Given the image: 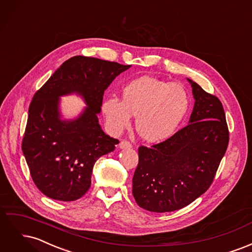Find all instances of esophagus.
Instances as JSON below:
<instances>
[{
    "instance_id": "34e87169",
    "label": "esophagus",
    "mask_w": 252,
    "mask_h": 252,
    "mask_svg": "<svg viewBox=\"0 0 252 252\" xmlns=\"http://www.w3.org/2000/svg\"><path fill=\"white\" fill-rule=\"evenodd\" d=\"M119 147L121 149H130L132 147V145L130 142H128V141H121Z\"/></svg>"
}]
</instances>
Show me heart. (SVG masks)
<instances>
[{
	"mask_svg": "<svg viewBox=\"0 0 252 252\" xmlns=\"http://www.w3.org/2000/svg\"><path fill=\"white\" fill-rule=\"evenodd\" d=\"M189 105L187 91L179 84L142 77L122 89V101L109 96L101 108L111 132H122L130 125L132 116H136V131L144 140L157 143L174 134Z\"/></svg>",
	"mask_w": 252,
	"mask_h": 252,
	"instance_id": "obj_1",
	"label": "heart"
}]
</instances>
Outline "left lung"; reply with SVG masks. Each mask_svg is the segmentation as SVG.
<instances>
[{"instance_id": "obj_1", "label": "left lung", "mask_w": 252, "mask_h": 252, "mask_svg": "<svg viewBox=\"0 0 252 252\" xmlns=\"http://www.w3.org/2000/svg\"><path fill=\"white\" fill-rule=\"evenodd\" d=\"M189 124L150 148L139 147L132 194L140 207L169 212L186 207L207 191L229 142L223 105L197 84Z\"/></svg>"}]
</instances>
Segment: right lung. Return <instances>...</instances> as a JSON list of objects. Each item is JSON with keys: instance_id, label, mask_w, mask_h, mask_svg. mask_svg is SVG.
Wrapping results in <instances>:
<instances>
[{"instance_id": "1", "label": "right lung", "mask_w": 252, "mask_h": 252, "mask_svg": "<svg viewBox=\"0 0 252 252\" xmlns=\"http://www.w3.org/2000/svg\"><path fill=\"white\" fill-rule=\"evenodd\" d=\"M130 68L96 58L67 60L34 94L22 150L35 186L53 200L70 202L85 194L96 159L113 151L119 140L98 124L104 91ZM81 95L88 107L77 119L62 120L59 96Z\"/></svg>"}]
</instances>
